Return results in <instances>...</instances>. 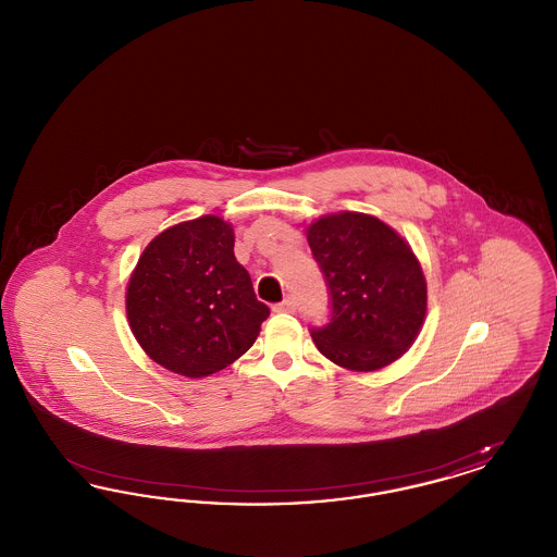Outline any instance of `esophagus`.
<instances>
[{"mask_svg": "<svg viewBox=\"0 0 557 557\" xmlns=\"http://www.w3.org/2000/svg\"><path fill=\"white\" fill-rule=\"evenodd\" d=\"M273 311H277V313H294L296 311V302H294L292 296H286L282 302H277L273 307Z\"/></svg>", "mask_w": 557, "mask_h": 557, "instance_id": "1", "label": "esophagus"}]
</instances>
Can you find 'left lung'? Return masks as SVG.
Returning a JSON list of instances; mask_svg holds the SVG:
<instances>
[{
	"mask_svg": "<svg viewBox=\"0 0 557 557\" xmlns=\"http://www.w3.org/2000/svg\"><path fill=\"white\" fill-rule=\"evenodd\" d=\"M307 239L330 294V321L311 327L319 352L346 370L393 363L425 318L424 273L409 244L363 212L321 216Z\"/></svg>",
	"mask_w": 557,
	"mask_h": 557,
	"instance_id": "left-lung-1",
	"label": "left lung"
}]
</instances>
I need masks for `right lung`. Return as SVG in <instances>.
I'll return each mask as SVG.
<instances>
[{"mask_svg": "<svg viewBox=\"0 0 557 557\" xmlns=\"http://www.w3.org/2000/svg\"><path fill=\"white\" fill-rule=\"evenodd\" d=\"M127 318L152 361L205 377L252 346L269 307L234 257L232 225L207 214L146 246L129 280Z\"/></svg>", "mask_w": 557, "mask_h": 557, "instance_id": "right-lung-1", "label": "right lung"}]
</instances>
